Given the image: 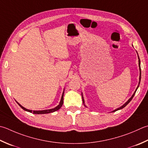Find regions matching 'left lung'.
<instances>
[{"label":"left lung","instance_id":"left-lung-1","mask_svg":"<svg viewBox=\"0 0 148 148\" xmlns=\"http://www.w3.org/2000/svg\"><path fill=\"white\" fill-rule=\"evenodd\" d=\"M138 66H139V71H140V76H139V82H138V86H137V88H136V90H135V91L134 92V93L133 94V95H132V97L130 98V99L126 101V102L124 104V105H123V106H121V107H119V108H117V109H115V110H114V111H112V112H116V111H117V110H121L122 108H124V107H125L127 105H128V104L130 102V101H132V99H133V97H134V96L135 95V92H136V91H137V88H138V86H139V85H140V79H141V69H140V58H139V57H138ZM82 100H83V105H84V106H85V107H86V106L85 105V100H84V98H83V93H82Z\"/></svg>","mask_w":148,"mask_h":148}]
</instances>
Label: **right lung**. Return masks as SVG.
I'll use <instances>...</instances> for the list:
<instances>
[{
  "mask_svg": "<svg viewBox=\"0 0 148 148\" xmlns=\"http://www.w3.org/2000/svg\"><path fill=\"white\" fill-rule=\"evenodd\" d=\"M64 90H63V94L62 95V97H61V100H60V102L59 103V105H58L57 106L55 107L54 108H51V109H49V110H28L27 108H24V106H22L20 104H19L18 102L16 101V103H18V105L21 107V108L24 110L25 111H27L29 112H31V113H33L34 114H49V113H53L54 112H56L57 110H58L60 109L61 107L63 105V95H64Z\"/></svg>",
  "mask_w": 148,
  "mask_h": 148,
  "instance_id": "add662e5",
  "label": "right lung"
}]
</instances>
